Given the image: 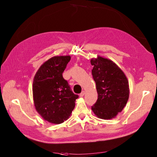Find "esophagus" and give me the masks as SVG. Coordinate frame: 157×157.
<instances>
[{"instance_id":"1","label":"esophagus","mask_w":157,"mask_h":157,"mask_svg":"<svg viewBox=\"0 0 157 157\" xmlns=\"http://www.w3.org/2000/svg\"><path fill=\"white\" fill-rule=\"evenodd\" d=\"M84 94H85V92L82 91L80 94H79V96H80V97H83V96H84Z\"/></svg>"}]
</instances>
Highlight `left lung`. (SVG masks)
<instances>
[{"label":"left lung","mask_w":157,"mask_h":157,"mask_svg":"<svg viewBox=\"0 0 157 157\" xmlns=\"http://www.w3.org/2000/svg\"><path fill=\"white\" fill-rule=\"evenodd\" d=\"M90 63L98 93L97 101L92 106V111L100 119L115 118L128 101L129 88L127 77L110 59L98 56L92 59Z\"/></svg>","instance_id":"1"}]
</instances>
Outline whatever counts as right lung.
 Returning a JSON list of instances; mask_svg holds the SVG:
<instances>
[{
  "label": "right lung",
  "mask_w": 157,
  "mask_h": 157,
  "mask_svg": "<svg viewBox=\"0 0 157 157\" xmlns=\"http://www.w3.org/2000/svg\"><path fill=\"white\" fill-rule=\"evenodd\" d=\"M70 59L69 55L49 59L40 67L33 81L35 109L43 119L54 124L69 117L78 98L62 75Z\"/></svg>",
  "instance_id": "1"
}]
</instances>
